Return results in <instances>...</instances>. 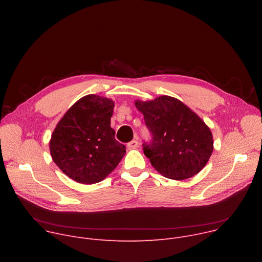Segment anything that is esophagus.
Instances as JSON below:
<instances>
[{"instance_id": "1", "label": "esophagus", "mask_w": 262, "mask_h": 262, "mask_svg": "<svg viewBox=\"0 0 262 262\" xmlns=\"http://www.w3.org/2000/svg\"><path fill=\"white\" fill-rule=\"evenodd\" d=\"M138 146H139V142L137 140H133L127 144L128 149H136V148H138Z\"/></svg>"}]
</instances>
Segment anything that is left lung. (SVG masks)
Returning a JSON list of instances; mask_svg holds the SVG:
<instances>
[{"instance_id": "obj_1", "label": "left lung", "mask_w": 262, "mask_h": 262, "mask_svg": "<svg viewBox=\"0 0 262 262\" xmlns=\"http://www.w3.org/2000/svg\"><path fill=\"white\" fill-rule=\"evenodd\" d=\"M135 105L152 135L150 144H143L144 155L159 173L183 180L205 167L213 150V139L209 127L194 111L168 95L136 100Z\"/></svg>"}]
</instances>
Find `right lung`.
<instances>
[{"instance_id":"right-lung-1","label":"right lung","mask_w":262,"mask_h":262,"mask_svg":"<svg viewBox=\"0 0 262 262\" xmlns=\"http://www.w3.org/2000/svg\"><path fill=\"white\" fill-rule=\"evenodd\" d=\"M114 101L89 94L71 105L50 141L53 161L74 181L93 184L103 180L125 155V146L111 127Z\"/></svg>"}]
</instances>
